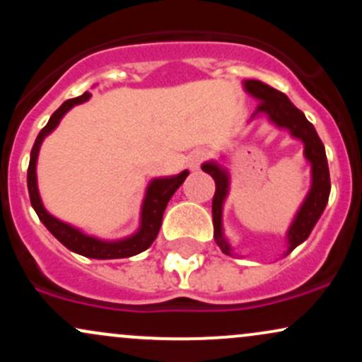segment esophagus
Returning a JSON list of instances; mask_svg holds the SVG:
<instances>
[{"label": "esophagus", "mask_w": 362, "mask_h": 362, "mask_svg": "<svg viewBox=\"0 0 362 362\" xmlns=\"http://www.w3.org/2000/svg\"><path fill=\"white\" fill-rule=\"evenodd\" d=\"M206 158H207L206 149H201V148L194 149V151L189 155V160H187V163H189L190 168L195 170V168L201 167V163L206 160Z\"/></svg>", "instance_id": "esophagus-1"}]
</instances>
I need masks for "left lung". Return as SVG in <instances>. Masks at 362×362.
I'll return each instance as SVG.
<instances>
[{
	"label": "left lung",
	"instance_id": "left-lung-1",
	"mask_svg": "<svg viewBox=\"0 0 362 362\" xmlns=\"http://www.w3.org/2000/svg\"><path fill=\"white\" fill-rule=\"evenodd\" d=\"M245 90L255 97L260 103L257 105L255 114H265L272 124L277 127L288 129L291 136L303 141L305 144V158L311 163V189L306 199L298 211L296 218L291 223L288 230V253L293 252L298 245L308 238L313 226L322 216L330 195V172H328L325 146L318 138L313 124L305 117L300 109L291 103V100L279 90L265 85L259 80H247L243 83ZM202 170L214 178L216 192L213 197V224H214V240L219 245L223 253L231 255L230 243L224 240L223 235V204L230 189V175L221 165L216 161H207L202 165Z\"/></svg>",
	"mask_w": 362,
	"mask_h": 362
}]
</instances>
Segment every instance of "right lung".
Listing matches in <instances>:
<instances>
[{
  "label": "right lung",
  "mask_w": 362,
  "mask_h": 362,
  "mask_svg": "<svg viewBox=\"0 0 362 362\" xmlns=\"http://www.w3.org/2000/svg\"><path fill=\"white\" fill-rule=\"evenodd\" d=\"M91 97V93L85 91L80 97L71 98V100H66L62 105L57 109L49 119V122L45 124V127L39 132L37 136L34 148L30 153V163H28V172H27V185H28V195H30L32 207L35 209L37 216H39L40 221L44 223V226L47 228L51 233L56 236L59 242L64 245L66 248L74 253H80L83 257H90V259H98V260H109V259H127V257L138 255V253L144 252L146 248L151 247V243L155 242L158 236V231L161 228V219H163V213L167 209L168 201L172 199V195L175 194V190L184 184V180L189 175V172L184 170L182 173L173 177H163V178H153L149 182L146 195H144L143 206H141V226L134 235L127 236L124 240H115V242H103V240L95 238V236H88L81 233L78 228L71 226L68 223H62L57 218H54L52 214H49L45 211V207L40 201L39 189H37V156H39L40 144H42L44 138L47 134H51L54 129L57 127V124L61 122V119L64 117V114L68 110H71L78 103L86 102Z\"/></svg>",
  "instance_id": "obj_1"
}]
</instances>
